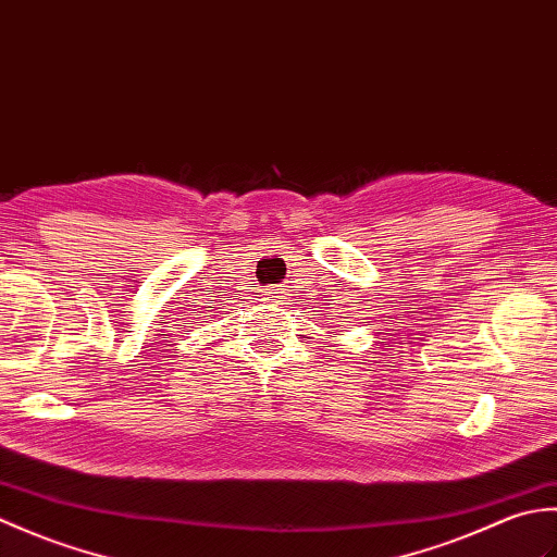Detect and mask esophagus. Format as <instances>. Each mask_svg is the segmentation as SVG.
<instances>
[{
  "label": "esophagus",
  "mask_w": 557,
  "mask_h": 557,
  "mask_svg": "<svg viewBox=\"0 0 557 557\" xmlns=\"http://www.w3.org/2000/svg\"><path fill=\"white\" fill-rule=\"evenodd\" d=\"M285 292L287 289H270V301H280V299H285Z\"/></svg>",
  "instance_id": "34e87169"
}]
</instances>
